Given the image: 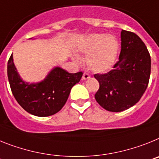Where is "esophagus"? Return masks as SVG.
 <instances>
[{
    "instance_id": "esophagus-1",
    "label": "esophagus",
    "mask_w": 159,
    "mask_h": 159,
    "mask_svg": "<svg viewBox=\"0 0 159 159\" xmlns=\"http://www.w3.org/2000/svg\"><path fill=\"white\" fill-rule=\"evenodd\" d=\"M90 78V76L88 73H84L83 75H82V80H86V79H89Z\"/></svg>"
}]
</instances>
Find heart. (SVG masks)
<instances>
[{"mask_svg":"<svg viewBox=\"0 0 159 159\" xmlns=\"http://www.w3.org/2000/svg\"><path fill=\"white\" fill-rule=\"evenodd\" d=\"M76 50L87 54L85 61L89 70L105 73L112 69L119 52V41L114 36L91 34L79 40Z\"/></svg>","mask_w":159,"mask_h":159,"instance_id":"heart-1","label":"heart"}]
</instances>
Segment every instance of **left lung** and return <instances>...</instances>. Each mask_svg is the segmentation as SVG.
I'll return each mask as SVG.
<instances>
[{"instance_id":"obj_1","label":"left lung","mask_w":159,"mask_h":159,"mask_svg":"<svg viewBox=\"0 0 159 159\" xmlns=\"http://www.w3.org/2000/svg\"><path fill=\"white\" fill-rule=\"evenodd\" d=\"M121 53L113 70L94 74L99 82L95 99L105 110L121 112L134 106L149 83L151 60L142 39L134 33L121 32Z\"/></svg>"}]
</instances>
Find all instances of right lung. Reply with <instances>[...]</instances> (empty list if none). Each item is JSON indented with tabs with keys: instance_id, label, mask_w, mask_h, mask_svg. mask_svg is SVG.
<instances>
[{
	"instance_id": "add662e5",
	"label": "right lung",
	"mask_w": 159,
	"mask_h": 159,
	"mask_svg": "<svg viewBox=\"0 0 159 159\" xmlns=\"http://www.w3.org/2000/svg\"><path fill=\"white\" fill-rule=\"evenodd\" d=\"M7 73L16 102L25 111L38 117L53 115L61 110L72 87L82 77V72L71 74L55 67L43 81L30 84L20 78L13 63V54L8 61Z\"/></svg>"
}]
</instances>
